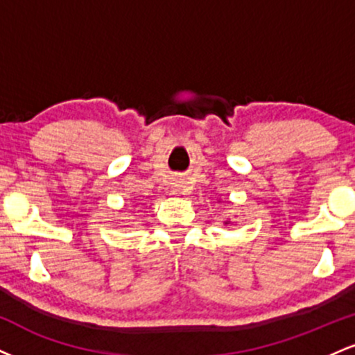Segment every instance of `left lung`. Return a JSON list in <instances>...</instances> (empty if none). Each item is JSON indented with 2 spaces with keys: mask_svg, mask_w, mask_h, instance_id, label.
<instances>
[{
  "mask_svg": "<svg viewBox=\"0 0 355 355\" xmlns=\"http://www.w3.org/2000/svg\"><path fill=\"white\" fill-rule=\"evenodd\" d=\"M225 223H229V222H225Z\"/></svg>",
  "mask_w": 355,
  "mask_h": 355,
  "instance_id": "1",
  "label": "left lung"
}]
</instances>
